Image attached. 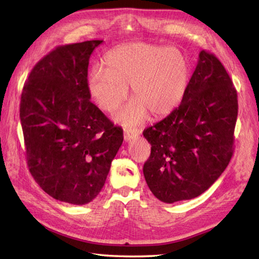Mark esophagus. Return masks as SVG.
Listing matches in <instances>:
<instances>
[{"instance_id":"34e87169","label":"esophagus","mask_w":259,"mask_h":259,"mask_svg":"<svg viewBox=\"0 0 259 259\" xmlns=\"http://www.w3.org/2000/svg\"><path fill=\"white\" fill-rule=\"evenodd\" d=\"M139 137V132L136 130H126L124 132V140L125 142H128L131 140H134Z\"/></svg>"}]
</instances>
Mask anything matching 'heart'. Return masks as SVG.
<instances>
[{"instance_id":"heart-1","label":"heart","mask_w":259,"mask_h":259,"mask_svg":"<svg viewBox=\"0 0 259 259\" xmlns=\"http://www.w3.org/2000/svg\"><path fill=\"white\" fill-rule=\"evenodd\" d=\"M105 69L96 68L88 79V91L95 104L113 113L127 98L128 87L135 100L116 119L125 126H135L146 118L170 114L184 95L190 81L187 57L167 47L134 42L109 51Z\"/></svg>"}]
</instances>
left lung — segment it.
<instances>
[{
    "label": "left lung",
    "mask_w": 259,
    "mask_h": 259,
    "mask_svg": "<svg viewBox=\"0 0 259 259\" xmlns=\"http://www.w3.org/2000/svg\"><path fill=\"white\" fill-rule=\"evenodd\" d=\"M238 100L214 55L202 50L187 93L172 113L143 132L152 145L145 181L162 202L193 199L208 190L233 155Z\"/></svg>",
    "instance_id": "8db88e82"
}]
</instances>
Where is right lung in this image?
Here are the masks:
<instances>
[{"instance_id": "1", "label": "right lung", "mask_w": 259, "mask_h": 259, "mask_svg": "<svg viewBox=\"0 0 259 259\" xmlns=\"http://www.w3.org/2000/svg\"><path fill=\"white\" fill-rule=\"evenodd\" d=\"M102 44L58 47L33 67L21 95L30 173L49 196L77 205L102 191L124 139L123 130L89 100V58Z\"/></svg>"}]
</instances>
